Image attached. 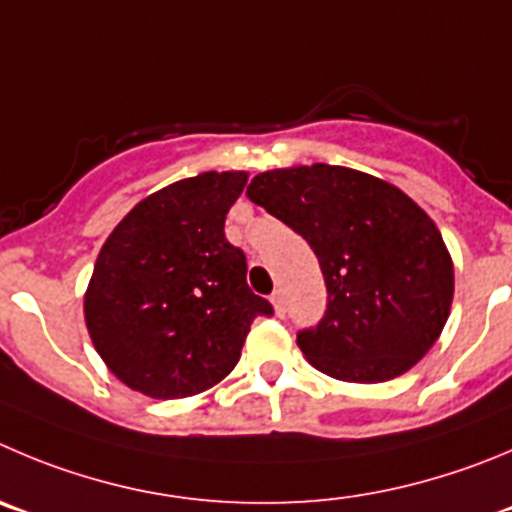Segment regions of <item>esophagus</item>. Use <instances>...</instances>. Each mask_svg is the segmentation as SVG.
Returning a JSON list of instances; mask_svg holds the SVG:
<instances>
[{
  "label": "esophagus",
  "instance_id": "obj_1",
  "mask_svg": "<svg viewBox=\"0 0 512 512\" xmlns=\"http://www.w3.org/2000/svg\"><path fill=\"white\" fill-rule=\"evenodd\" d=\"M270 300H272V305H275V313H278L280 318H283V315H285V295H283V290H275Z\"/></svg>",
  "mask_w": 512,
  "mask_h": 512
}]
</instances>
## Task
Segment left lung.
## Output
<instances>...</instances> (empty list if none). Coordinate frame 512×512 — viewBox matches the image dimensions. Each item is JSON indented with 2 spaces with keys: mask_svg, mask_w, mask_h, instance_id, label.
Masks as SVG:
<instances>
[{
  "mask_svg": "<svg viewBox=\"0 0 512 512\" xmlns=\"http://www.w3.org/2000/svg\"><path fill=\"white\" fill-rule=\"evenodd\" d=\"M247 197L298 232L321 262L326 313L298 333L315 369L379 384L434 346L455 270L439 229L404 191L364 171L313 164L257 174Z\"/></svg>",
  "mask_w": 512,
  "mask_h": 512,
  "instance_id": "obj_1",
  "label": "left lung"
}]
</instances>
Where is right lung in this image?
<instances>
[{
    "label": "right lung",
    "instance_id": "1",
    "mask_svg": "<svg viewBox=\"0 0 512 512\" xmlns=\"http://www.w3.org/2000/svg\"><path fill=\"white\" fill-rule=\"evenodd\" d=\"M245 171H207L138 202L105 240L85 293V326L133 391L184 399L237 366L257 315L247 260L224 237Z\"/></svg>",
    "mask_w": 512,
    "mask_h": 512
}]
</instances>
